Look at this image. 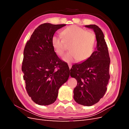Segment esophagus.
Instances as JSON below:
<instances>
[{"instance_id": "esophagus-1", "label": "esophagus", "mask_w": 129, "mask_h": 129, "mask_svg": "<svg viewBox=\"0 0 129 129\" xmlns=\"http://www.w3.org/2000/svg\"><path fill=\"white\" fill-rule=\"evenodd\" d=\"M68 66H69V68L70 70H71V69L72 68V64H68Z\"/></svg>"}]
</instances>
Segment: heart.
<instances>
[{
	"label": "heart",
	"instance_id": "1",
	"mask_svg": "<svg viewBox=\"0 0 129 129\" xmlns=\"http://www.w3.org/2000/svg\"><path fill=\"white\" fill-rule=\"evenodd\" d=\"M66 42H71L70 51L65 54L63 60L68 63L77 61L82 62L88 60L93 52L95 35L92 31L86 30L75 25L67 27L61 33ZM52 45L55 53L62 56L66 50L65 43L59 36L52 38Z\"/></svg>",
	"mask_w": 129,
	"mask_h": 129
}]
</instances>
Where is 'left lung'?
<instances>
[{
	"mask_svg": "<svg viewBox=\"0 0 129 129\" xmlns=\"http://www.w3.org/2000/svg\"><path fill=\"white\" fill-rule=\"evenodd\" d=\"M96 35V50L88 60L73 65L71 76L77 80L74 89V99L78 104L91 106L104 96L110 79V60L103 33L95 25H85Z\"/></svg>",
	"mask_w": 129,
	"mask_h": 129,
	"instance_id": "1",
	"label": "left lung"
}]
</instances>
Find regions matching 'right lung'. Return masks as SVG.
I'll return each instance as SVG.
<instances>
[{
    "mask_svg": "<svg viewBox=\"0 0 129 129\" xmlns=\"http://www.w3.org/2000/svg\"><path fill=\"white\" fill-rule=\"evenodd\" d=\"M66 24L45 23L34 30L24 50L22 71L26 89L36 103L48 105L56 100L58 89L67 81V63L57 56L52 45L56 31Z\"/></svg>",
    "mask_w": 129,
    "mask_h": 129,
    "instance_id": "right-lung-1",
    "label": "right lung"
}]
</instances>
